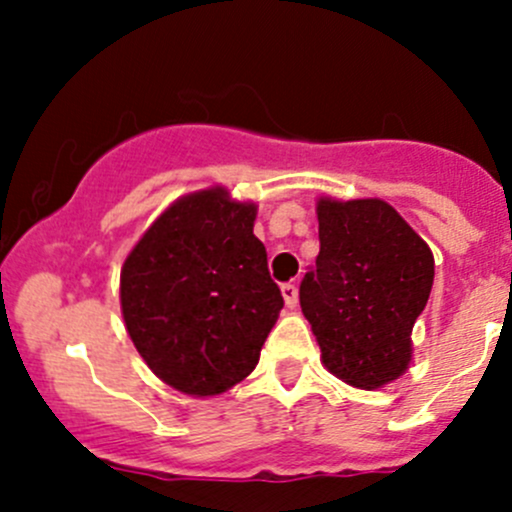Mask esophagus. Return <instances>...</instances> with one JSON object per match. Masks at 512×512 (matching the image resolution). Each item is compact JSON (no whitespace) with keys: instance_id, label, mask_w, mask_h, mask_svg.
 Segmentation results:
<instances>
[{"instance_id":"esophagus-1","label":"esophagus","mask_w":512,"mask_h":512,"mask_svg":"<svg viewBox=\"0 0 512 512\" xmlns=\"http://www.w3.org/2000/svg\"><path fill=\"white\" fill-rule=\"evenodd\" d=\"M282 297H285V304H287L289 309L297 307V302H299L297 285H292V282H287V285H282Z\"/></svg>"}]
</instances>
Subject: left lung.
<instances>
[{"label":"left lung","instance_id":"obj_1","mask_svg":"<svg viewBox=\"0 0 512 512\" xmlns=\"http://www.w3.org/2000/svg\"><path fill=\"white\" fill-rule=\"evenodd\" d=\"M319 255L299 304L334 376L359 389L399 379L411 329L433 285V255L411 225L376 198H322Z\"/></svg>","mask_w":512,"mask_h":512}]
</instances>
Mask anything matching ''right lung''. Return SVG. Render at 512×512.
<instances>
[{
	"instance_id": "right-lung-1",
	"label": "right lung",
	"mask_w": 512,
	"mask_h": 512,
	"mask_svg": "<svg viewBox=\"0 0 512 512\" xmlns=\"http://www.w3.org/2000/svg\"><path fill=\"white\" fill-rule=\"evenodd\" d=\"M257 208L210 188L175 200L121 270L128 334L153 374L190 396L245 379L285 307L252 235Z\"/></svg>"
}]
</instances>
